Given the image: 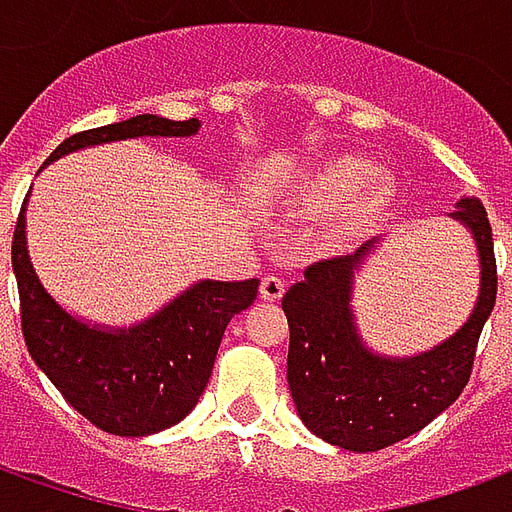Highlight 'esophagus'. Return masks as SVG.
Returning <instances> with one entry per match:
<instances>
[{
    "instance_id": "esophagus-1",
    "label": "esophagus",
    "mask_w": 512,
    "mask_h": 512,
    "mask_svg": "<svg viewBox=\"0 0 512 512\" xmlns=\"http://www.w3.org/2000/svg\"><path fill=\"white\" fill-rule=\"evenodd\" d=\"M285 279L274 277V274H266V277L260 279V299L263 301H279L282 299V293H285Z\"/></svg>"
}]
</instances>
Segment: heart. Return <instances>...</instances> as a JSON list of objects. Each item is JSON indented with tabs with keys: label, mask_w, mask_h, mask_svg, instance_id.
<instances>
[{
	"label": "heart",
	"mask_w": 512,
	"mask_h": 512,
	"mask_svg": "<svg viewBox=\"0 0 512 512\" xmlns=\"http://www.w3.org/2000/svg\"><path fill=\"white\" fill-rule=\"evenodd\" d=\"M392 194V183L376 175L373 161L340 156L321 164L304 180L299 202L315 216H337L334 235L348 238L376 222Z\"/></svg>",
	"instance_id": "obj_1"
}]
</instances>
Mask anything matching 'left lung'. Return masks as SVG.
<instances>
[{
  "mask_svg": "<svg viewBox=\"0 0 512 512\" xmlns=\"http://www.w3.org/2000/svg\"><path fill=\"white\" fill-rule=\"evenodd\" d=\"M469 227L480 255V296L469 321L417 356H381L359 337L354 277L373 241L354 255L321 260L282 296L288 315V384L301 422L343 450L376 452L408 439L452 406L472 376L474 351L496 301V257L488 213L463 197L450 213Z\"/></svg>",
  "mask_w": 512,
  "mask_h": 512,
  "instance_id": "left-lung-1",
  "label": "left lung"
}]
</instances>
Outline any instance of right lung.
I'll use <instances>...</instances> for the list:
<instances>
[{
    "label": "right lung",
    "mask_w": 512,
    "mask_h": 512,
    "mask_svg": "<svg viewBox=\"0 0 512 512\" xmlns=\"http://www.w3.org/2000/svg\"><path fill=\"white\" fill-rule=\"evenodd\" d=\"M197 128V117L136 115L68 136L46 164L82 147L136 136H191ZM24 208L13 233V274L21 299V332L35 365L82 417L106 433L131 439L180 422L208 386L227 323L255 301L260 282L202 279L128 329L90 323L57 304L40 285L29 260Z\"/></svg>",
    "instance_id": "1"
}]
</instances>
